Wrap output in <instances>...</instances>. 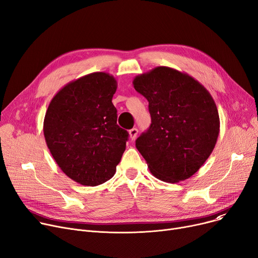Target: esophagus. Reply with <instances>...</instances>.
<instances>
[{
    "instance_id": "esophagus-1",
    "label": "esophagus",
    "mask_w": 258,
    "mask_h": 258,
    "mask_svg": "<svg viewBox=\"0 0 258 258\" xmlns=\"http://www.w3.org/2000/svg\"><path fill=\"white\" fill-rule=\"evenodd\" d=\"M128 134H130V138H131L132 140H135V139H136V137H137V135H138V128L134 127V128L130 130Z\"/></svg>"
}]
</instances>
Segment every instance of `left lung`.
I'll list each match as a JSON object with an SVG mask.
<instances>
[{"mask_svg":"<svg viewBox=\"0 0 258 258\" xmlns=\"http://www.w3.org/2000/svg\"><path fill=\"white\" fill-rule=\"evenodd\" d=\"M148 101L152 124L136 140L148 168L161 181L178 183L194 175L216 144L220 117L216 104L194 77L157 67L133 80Z\"/></svg>","mask_w":258,"mask_h":258,"instance_id":"obj_1","label":"left lung"}]
</instances>
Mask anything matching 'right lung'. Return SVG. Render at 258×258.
Instances as JSON below:
<instances>
[{"label": "right lung", "instance_id": "1", "mask_svg": "<svg viewBox=\"0 0 258 258\" xmlns=\"http://www.w3.org/2000/svg\"><path fill=\"white\" fill-rule=\"evenodd\" d=\"M114 76L95 72L67 84L52 98L44 136L59 168L73 181L97 186L110 180L123 155L128 133L117 124Z\"/></svg>", "mask_w": 258, "mask_h": 258}]
</instances>
